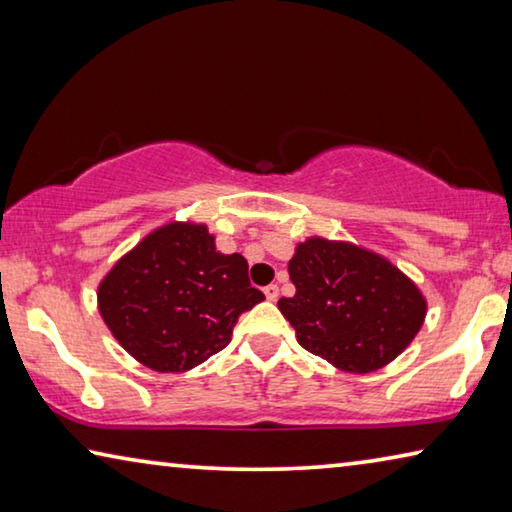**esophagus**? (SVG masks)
<instances>
[{
    "instance_id": "esophagus-1",
    "label": "esophagus",
    "mask_w": 512,
    "mask_h": 512,
    "mask_svg": "<svg viewBox=\"0 0 512 512\" xmlns=\"http://www.w3.org/2000/svg\"><path fill=\"white\" fill-rule=\"evenodd\" d=\"M264 296H266V300L275 302L277 296H280V289H277V284H268V287H264Z\"/></svg>"
}]
</instances>
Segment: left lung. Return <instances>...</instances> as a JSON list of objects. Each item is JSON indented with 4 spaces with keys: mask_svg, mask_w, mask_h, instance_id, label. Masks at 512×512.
<instances>
[{
    "mask_svg": "<svg viewBox=\"0 0 512 512\" xmlns=\"http://www.w3.org/2000/svg\"><path fill=\"white\" fill-rule=\"evenodd\" d=\"M289 277L296 296L280 298L277 307L296 329L298 343L354 375L400 357L427 316V300L411 277L350 241H302Z\"/></svg>",
    "mask_w": 512,
    "mask_h": 512,
    "instance_id": "left-lung-1",
    "label": "left lung"
}]
</instances>
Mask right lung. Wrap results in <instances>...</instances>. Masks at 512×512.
Masks as SVG:
<instances>
[{"label":"right lung","mask_w":512,"mask_h":512,"mask_svg":"<svg viewBox=\"0 0 512 512\" xmlns=\"http://www.w3.org/2000/svg\"><path fill=\"white\" fill-rule=\"evenodd\" d=\"M264 300L248 262L223 255L205 223L171 221L149 232L99 284L103 323L155 372L192 370L230 343L244 311Z\"/></svg>","instance_id":"right-lung-1"}]
</instances>
